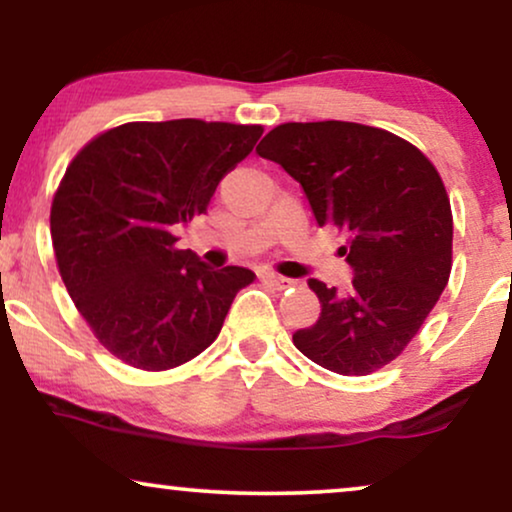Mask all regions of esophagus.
<instances>
[{
	"label": "esophagus",
	"mask_w": 512,
	"mask_h": 512,
	"mask_svg": "<svg viewBox=\"0 0 512 512\" xmlns=\"http://www.w3.org/2000/svg\"><path fill=\"white\" fill-rule=\"evenodd\" d=\"M258 277H261V282L275 286V289H284V286L291 284L289 277L277 275V272H272V270H261V272H258Z\"/></svg>",
	"instance_id": "34e87169"
}]
</instances>
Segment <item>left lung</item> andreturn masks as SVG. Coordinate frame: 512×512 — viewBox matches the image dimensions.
Wrapping results in <instances>:
<instances>
[{"instance_id":"obj_1","label":"left lung","mask_w":512,"mask_h":512,"mask_svg":"<svg viewBox=\"0 0 512 512\" xmlns=\"http://www.w3.org/2000/svg\"><path fill=\"white\" fill-rule=\"evenodd\" d=\"M256 153L303 186L319 226L349 235L340 256L352 286L307 279L321 314L293 333V345L340 375L387 366L450 279L452 212L436 167L405 139L345 121L277 125Z\"/></svg>"}]
</instances>
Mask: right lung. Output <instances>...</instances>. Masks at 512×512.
I'll return each mask as SVG.
<instances>
[{"instance_id": "add662e5", "label": "right lung", "mask_w": 512, "mask_h": 512, "mask_svg": "<svg viewBox=\"0 0 512 512\" xmlns=\"http://www.w3.org/2000/svg\"><path fill=\"white\" fill-rule=\"evenodd\" d=\"M261 125L195 118L125 123L95 137L53 198L51 237L76 310L132 368L167 370L212 345L240 265L214 270L174 230L205 214L219 181L254 149Z\"/></svg>"}]
</instances>
